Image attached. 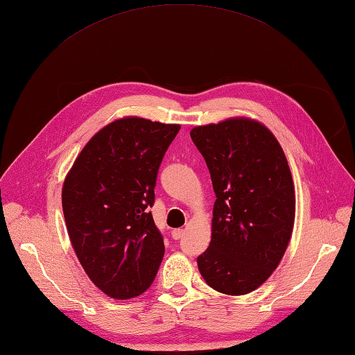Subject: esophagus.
<instances>
[{"label": "esophagus", "instance_id": "1", "mask_svg": "<svg viewBox=\"0 0 355 355\" xmlns=\"http://www.w3.org/2000/svg\"><path fill=\"white\" fill-rule=\"evenodd\" d=\"M171 234H172V239H174V241H180V239L184 236V230H180V228L172 230Z\"/></svg>", "mask_w": 355, "mask_h": 355}]
</instances>
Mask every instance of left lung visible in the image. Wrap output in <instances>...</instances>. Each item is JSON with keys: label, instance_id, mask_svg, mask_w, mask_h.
Returning <instances> with one entry per match:
<instances>
[{"label": "left lung", "instance_id": "left-lung-1", "mask_svg": "<svg viewBox=\"0 0 355 355\" xmlns=\"http://www.w3.org/2000/svg\"><path fill=\"white\" fill-rule=\"evenodd\" d=\"M191 137L216 195L211 241L198 269L220 293H250L277 269L292 236L295 187L283 148L248 118L195 127Z\"/></svg>", "mask_w": 355, "mask_h": 355}]
</instances>
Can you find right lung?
Listing matches in <instances>:
<instances>
[{
  "mask_svg": "<svg viewBox=\"0 0 355 355\" xmlns=\"http://www.w3.org/2000/svg\"><path fill=\"white\" fill-rule=\"evenodd\" d=\"M178 123L128 116L89 140L64 178L62 207L72 248L92 283L114 300L144 293L164 255L150 207Z\"/></svg>",
  "mask_w": 355,
  "mask_h": 355,
  "instance_id": "right-lung-1",
  "label": "right lung"
}]
</instances>
